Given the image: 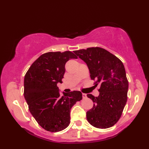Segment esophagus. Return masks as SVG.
<instances>
[{"label": "esophagus", "instance_id": "esophagus-1", "mask_svg": "<svg viewBox=\"0 0 149 149\" xmlns=\"http://www.w3.org/2000/svg\"><path fill=\"white\" fill-rule=\"evenodd\" d=\"M82 96H83V99H86V98L87 97V96H86V93H82Z\"/></svg>", "mask_w": 149, "mask_h": 149}]
</instances>
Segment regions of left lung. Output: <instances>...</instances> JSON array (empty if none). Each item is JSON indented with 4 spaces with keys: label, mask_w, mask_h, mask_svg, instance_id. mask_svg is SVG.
<instances>
[{
    "label": "left lung",
    "mask_w": 149,
    "mask_h": 149,
    "mask_svg": "<svg viewBox=\"0 0 149 149\" xmlns=\"http://www.w3.org/2000/svg\"><path fill=\"white\" fill-rule=\"evenodd\" d=\"M89 69L90 77L100 84L99 95L87 94L93 106L86 112V118L93 127L106 129L118 121L127 102L128 81L122 62L100 47L75 50Z\"/></svg>",
    "instance_id": "left-lung-1"
}]
</instances>
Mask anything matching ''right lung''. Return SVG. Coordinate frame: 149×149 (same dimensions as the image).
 Instances as JSON below:
<instances>
[{"instance_id": "right-lung-1", "label": "right lung", "mask_w": 149, "mask_h": 149, "mask_svg": "<svg viewBox=\"0 0 149 149\" xmlns=\"http://www.w3.org/2000/svg\"><path fill=\"white\" fill-rule=\"evenodd\" d=\"M77 57L70 51L43 54L34 61L24 77V97L31 115L45 130L59 132L69 125L70 109L82 99L79 91L60 94L65 64Z\"/></svg>"}]
</instances>
